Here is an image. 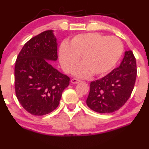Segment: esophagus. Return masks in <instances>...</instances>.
Instances as JSON below:
<instances>
[{"label":"esophagus","mask_w":149,"mask_h":149,"mask_svg":"<svg viewBox=\"0 0 149 149\" xmlns=\"http://www.w3.org/2000/svg\"><path fill=\"white\" fill-rule=\"evenodd\" d=\"M80 82H81V80H79V79H75V78L71 79V82L72 84H77Z\"/></svg>","instance_id":"obj_1"}]
</instances>
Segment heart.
Wrapping results in <instances>:
<instances>
[{"mask_svg":"<svg viewBox=\"0 0 149 149\" xmlns=\"http://www.w3.org/2000/svg\"><path fill=\"white\" fill-rule=\"evenodd\" d=\"M123 45L120 39L98 33L79 34L70 40L69 44L63 42L58 48L59 61L63 70L73 71L77 77L101 76L108 73L118 61L123 54Z\"/></svg>","mask_w":149,"mask_h":149,"instance_id":"b5f03b06","label":"heart"}]
</instances>
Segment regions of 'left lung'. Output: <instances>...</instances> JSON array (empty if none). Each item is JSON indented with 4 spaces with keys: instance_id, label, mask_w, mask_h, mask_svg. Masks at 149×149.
Wrapping results in <instances>:
<instances>
[{
    "instance_id": "obj_1",
    "label": "left lung",
    "mask_w": 149,
    "mask_h": 149,
    "mask_svg": "<svg viewBox=\"0 0 149 149\" xmlns=\"http://www.w3.org/2000/svg\"><path fill=\"white\" fill-rule=\"evenodd\" d=\"M137 76L136 61L130 50L125 51L120 66L101 79L91 82L88 107L105 114L120 109L130 96Z\"/></svg>"
}]
</instances>
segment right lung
I'll use <instances>...</instances> for the list:
<instances>
[{"label":"right lung","instance_id":"obj_1","mask_svg":"<svg viewBox=\"0 0 149 149\" xmlns=\"http://www.w3.org/2000/svg\"><path fill=\"white\" fill-rule=\"evenodd\" d=\"M57 40L54 30H47L31 38L17 56L14 82L17 99L32 115L42 116L58 107L70 77L54 68Z\"/></svg>","mask_w":149,"mask_h":149}]
</instances>
